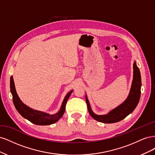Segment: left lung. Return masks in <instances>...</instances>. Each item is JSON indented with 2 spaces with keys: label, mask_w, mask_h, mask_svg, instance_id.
Segmentation results:
<instances>
[{
  "label": "left lung",
  "mask_w": 155,
  "mask_h": 155,
  "mask_svg": "<svg viewBox=\"0 0 155 155\" xmlns=\"http://www.w3.org/2000/svg\"><path fill=\"white\" fill-rule=\"evenodd\" d=\"M141 75L140 70L137 65V62L133 63V79L130 92L126 100L118 107L111 110L106 114L98 115L96 114L91 109L87 96L85 95L86 102L89 114L92 118L105 124L116 123L122 120L126 116H127L137 107L141 94Z\"/></svg>",
  "instance_id": "left-lung-1"
}]
</instances>
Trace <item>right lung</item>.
<instances>
[{
  "mask_svg": "<svg viewBox=\"0 0 155 155\" xmlns=\"http://www.w3.org/2000/svg\"><path fill=\"white\" fill-rule=\"evenodd\" d=\"M10 91L13 96V104L15 105L17 110L18 112V113L23 118L29 120L31 123L35 125H48L57 122L61 118L65 111V107H66L67 102L73 90L70 91L67 94V95L65 96L63 101L59 110L57 113L54 114H50L43 111L34 110L25 104L21 100L16 92L13 76H11L10 78Z\"/></svg>",
  "mask_w": 155,
  "mask_h": 155,
  "instance_id": "1",
  "label": "right lung"
}]
</instances>
